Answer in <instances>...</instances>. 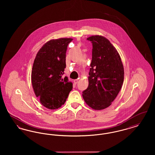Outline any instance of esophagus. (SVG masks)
<instances>
[{
    "mask_svg": "<svg viewBox=\"0 0 155 155\" xmlns=\"http://www.w3.org/2000/svg\"><path fill=\"white\" fill-rule=\"evenodd\" d=\"M78 80H77V79H75L74 80V83L75 84H77L78 83Z\"/></svg>",
    "mask_w": 155,
    "mask_h": 155,
    "instance_id": "1",
    "label": "esophagus"
}]
</instances>
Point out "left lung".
<instances>
[{"instance_id":"left-lung-1","label":"left lung","mask_w":155,"mask_h":155,"mask_svg":"<svg viewBox=\"0 0 155 155\" xmlns=\"http://www.w3.org/2000/svg\"><path fill=\"white\" fill-rule=\"evenodd\" d=\"M92 44L89 85L82 92L86 103L95 110H102L117 97L124 81V67L116 48L104 37L87 39Z\"/></svg>"}]
</instances>
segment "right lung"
Masks as SVG:
<instances>
[{"instance_id": "1", "label": "right lung", "mask_w": 155, "mask_h": 155, "mask_svg": "<svg viewBox=\"0 0 155 155\" xmlns=\"http://www.w3.org/2000/svg\"><path fill=\"white\" fill-rule=\"evenodd\" d=\"M71 38L48 41L38 52L31 73L35 95L49 109H56L65 103L73 88L67 77L62 78L66 68L67 46Z\"/></svg>"}]
</instances>
